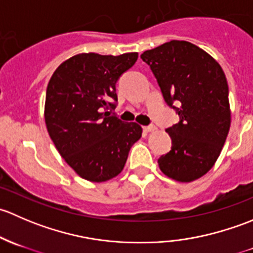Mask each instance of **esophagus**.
Instances as JSON below:
<instances>
[{
	"label": "esophagus",
	"mask_w": 253,
	"mask_h": 253,
	"mask_svg": "<svg viewBox=\"0 0 253 253\" xmlns=\"http://www.w3.org/2000/svg\"><path fill=\"white\" fill-rule=\"evenodd\" d=\"M143 129H144L145 132H154V131H157L158 128L152 125V126H144V127H143Z\"/></svg>",
	"instance_id": "1"
}]
</instances>
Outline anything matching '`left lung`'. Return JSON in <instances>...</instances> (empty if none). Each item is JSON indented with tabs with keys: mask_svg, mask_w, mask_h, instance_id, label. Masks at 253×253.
Here are the masks:
<instances>
[{
	"mask_svg": "<svg viewBox=\"0 0 253 253\" xmlns=\"http://www.w3.org/2000/svg\"><path fill=\"white\" fill-rule=\"evenodd\" d=\"M141 58L154 73L168 105L180 116V122L167 129L172 147L158 159L160 170L178 182L197 180L215 164L230 129L225 73L209 53L183 40L144 51Z\"/></svg>",
	"mask_w": 253,
	"mask_h": 253,
	"instance_id": "left-lung-1",
	"label": "left lung"
}]
</instances>
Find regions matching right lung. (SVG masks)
Instances as JSON below:
<instances>
[{"label": "right lung", "mask_w": 253, "mask_h": 253, "mask_svg": "<svg viewBox=\"0 0 253 253\" xmlns=\"http://www.w3.org/2000/svg\"><path fill=\"white\" fill-rule=\"evenodd\" d=\"M137 52L120 56L78 53L51 76L45 124L56 149L84 180L104 182L122 171L132 145L142 137L136 122L110 116L116 82L136 63Z\"/></svg>", "instance_id": "1"}]
</instances>
